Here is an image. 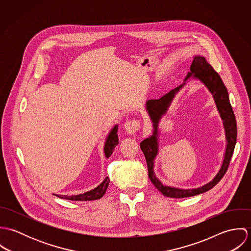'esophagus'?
<instances>
[{"instance_id":"esophagus-1","label":"esophagus","mask_w":251,"mask_h":251,"mask_svg":"<svg viewBox=\"0 0 251 251\" xmlns=\"http://www.w3.org/2000/svg\"><path fill=\"white\" fill-rule=\"evenodd\" d=\"M140 128V123L136 120H129L125 123V130L128 134L135 133Z\"/></svg>"}]
</instances>
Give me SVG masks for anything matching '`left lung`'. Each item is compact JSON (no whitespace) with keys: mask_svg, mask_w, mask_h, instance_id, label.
Returning <instances> with one entry per match:
<instances>
[{"mask_svg":"<svg viewBox=\"0 0 251 251\" xmlns=\"http://www.w3.org/2000/svg\"><path fill=\"white\" fill-rule=\"evenodd\" d=\"M191 75L193 77L199 78L213 94L218 109L224 120V126L226 129V151L225 155V159L223 165L215 178L207 185L203 187L193 189L192 190H180L172 187L164 186L155 177L153 172V161L158 153V124L161 117L167 111L175 95L185 84V81ZM148 114L152 122L153 131L152 135L149 138H146L140 143V148L143 151L144 155L147 160L149 178L153 183V185L166 197L170 198H185L190 196H195L201 193H204L212 189L218 181L225 175L231 157L234 152L235 145L237 142V123L233 108L230 104L229 96L225 85L223 84L219 74L215 72L214 68L206 61L202 56H194L191 63L190 72L187 73L184 78L183 84L179 87L171 90L166 95L162 96L157 100H150L146 103Z\"/></svg>","mask_w":251,"mask_h":251,"instance_id":"obj_1","label":"left lung"}]
</instances>
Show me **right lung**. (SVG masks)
Listing matches in <instances>:
<instances>
[{
	"instance_id": "add662e5",
	"label": "right lung",
	"mask_w": 251,
	"mask_h": 251,
	"mask_svg": "<svg viewBox=\"0 0 251 251\" xmlns=\"http://www.w3.org/2000/svg\"><path fill=\"white\" fill-rule=\"evenodd\" d=\"M119 144V138H118V126L116 125L111 131L108 134L106 141L104 144V153L106 158H109V156L112 154V152L114 151L115 147ZM110 179L106 177L104 180L96 188L87 191L83 194H78V195H72V196H67V195H58L56 194V196H58L59 198L62 199H67V200H72V201H92V200H98L100 199L106 192L108 185H109Z\"/></svg>"
}]
</instances>
